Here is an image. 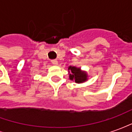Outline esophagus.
Here are the masks:
<instances>
[{"instance_id":"1","label":"esophagus","mask_w":132,"mask_h":132,"mask_svg":"<svg viewBox=\"0 0 132 132\" xmlns=\"http://www.w3.org/2000/svg\"><path fill=\"white\" fill-rule=\"evenodd\" d=\"M52 64H54V65H57L58 61L56 60V59H54V60H52Z\"/></svg>"}]
</instances>
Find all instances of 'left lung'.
<instances>
[{
    "label": "left lung",
    "mask_w": 132,
    "mask_h": 132,
    "mask_svg": "<svg viewBox=\"0 0 132 132\" xmlns=\"http://www.w3.org/2000/svg\"><path fill=\"white\" fill-rule=\"evenodd\" d=\"M68 70L69 72L70 80H74L76 83H83L88 80V75L86 72L81 71L80 68L70 66Z\"/></svg>",
    "instance_id": "8db88e82"
}]
</instances>
